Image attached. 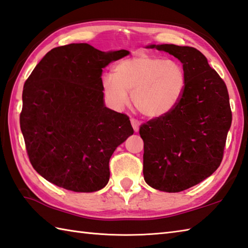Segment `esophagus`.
Returning <instances> with one entry per match:
<instances>
[{
	"label": "esophagus",
	"instance_id": "obj_1",
	"mask_svg": "<svg viewBox=\"0 0 248 248\" xmlns=\"http://www.w3.org/2000/svg\"><path fill=\"white\" fill-rule=\"evenodd\" d=\"M130 123H131V126H133L134 130L136 131V133H138V131H139V126H140L139 121L136 120V119H130Z\"/></svg>",
	"mask_w": 248,
	"mask_h": 248
}]
</instances>
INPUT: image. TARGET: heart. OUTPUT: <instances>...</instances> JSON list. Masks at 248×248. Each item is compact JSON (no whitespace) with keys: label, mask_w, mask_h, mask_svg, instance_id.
<instances>
[{"label":"heart","mask_w":248,"mask_h":248,"mask_svg":"<svg viewBox=\"0 0 248 248\" xmlns=\"http://www.w3.org/2000/svg\"><path fill=\"white\" fill-rule=\"evenodd\" d=\"M186 84L182 65L141 53L121 61L113 74L103 75L102 88L108 103L115 109L128 104V92L135 108L146 118H159L179 103Z\"/></svg>","instance_id":"heart-1"}]
</instances>
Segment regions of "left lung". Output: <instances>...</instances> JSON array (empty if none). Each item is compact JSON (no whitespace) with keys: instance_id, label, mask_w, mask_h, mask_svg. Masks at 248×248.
Returning a JSON list of instances; mask_svg holds the SVG:
<instances>
[{"instance_id":"1","label":"left lung","mask_w":248,"mask_h":248,"mask_svg":"<svg viewBox=\"0 0 248 248\" xmlns=\"http://www.w3.org/2000/svg\"><path fill=\"white\" fill-rule=\"evenodd\" d=\"M146 48L173 55L186 75L184 92L174 108L139 130L146 184L179 193L209 178L221 163L232 121L228 90L196 48L169 44Z\"/></svg>"}]
</instances>
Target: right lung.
I'll list each match as a JSON object with an SVG mask.
<instances>
[{
    "instance_id": "add662e5",
    "label": "right lung",
    "mask_w": 248,
    "mask_h": 248,
    "mask_svg": "<svg viewBox=\"0 0 248 248\" xmlns=\"http://www.w3.org/2000/svg\"><path fill=\"white\" fill-rule=\"evenodd\" d=\"M128 53L65 45L27 79L20 127L33 168L50 183L77 193L107 185L111 155L134 129L127 115L105 106L102 73Z\"/></svg>"
}]
</instances>
